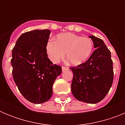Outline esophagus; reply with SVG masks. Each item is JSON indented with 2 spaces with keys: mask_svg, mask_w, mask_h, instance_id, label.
<instances>
[{
  "mask_svg": "<svg viewBox=\"0 0 125 125\" xmlns=\"http://www.w3.org/2000/svg\"><path fill=\"white\" fill-rule=\"evenodd\" d=\"M69 70V68H66V67H62V72L64 71H68Z\"/></svg>",
  "mask_w": 125,
  "mask_h": 125,
  "instance_id": "esophagus-1",
  "label": "esophagus"
}]
</instances>
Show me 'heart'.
I'll return each instance as SVG.
<instances>
[{"label": "heart", "mask_w": 125, "mask_h": 125, "mask_svg": "<svg viewBox=\"0 0 125 125\" xmlns=\"http://www.w3.org/2000/svg\"><path fill=\"white\" fill-rule=\"evenodd\" d=\"M93 47L91 39L66 32L58 34L56 41H48L46 49L49 59L53 62L57 63L66 53L67 61L72 66H78L88 59Z\"/></svg>", "instance_id": "b5f03b06"}]
</instances>
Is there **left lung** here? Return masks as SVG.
I'll list each match as a JSON object with an SVG mask.
<instances>
[{"mask_svg": "<svg viewBox=\"0 0 125 125\" xmlns=\"http://www.w3.org/2000/svg\"><path fill=\"white\" fill-rule=\"evenodd\" d=\"M89 37L96 50L85 62L70 68L73 73L71 92L79 101L95 104L110 91L114 74L111 52L103 41L94 36Z\"/></svg>", "mask_w": 125, "mask_h": 125, "instance_id": "8db88e82", "label": "left lung"}]
</instances>
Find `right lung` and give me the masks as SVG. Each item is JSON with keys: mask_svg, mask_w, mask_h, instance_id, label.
Here are the masks:
<instances>
[{"mask_svg": "<svg viewBox=\"0 0 125 125\" xmlns=\"http://www.w3.org/2000/svg\"><path fill=\"white\" fill-rule=\"evenodd\" d=\"M51 31L33 30L20 36L12 51V76L23 96L41 104L51 98L52 86L61 74V67L47 57L46 46Z\"/></svg>", "mask_w": 125, "mask_h": 125, "instance_id": "right-lung-1", "label": "right lung"}]
</instances>
